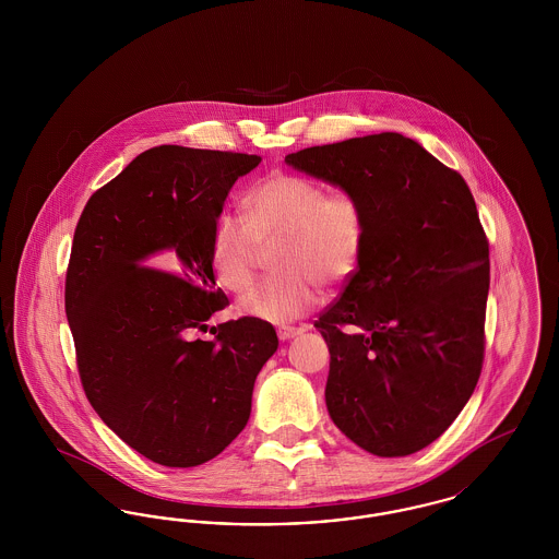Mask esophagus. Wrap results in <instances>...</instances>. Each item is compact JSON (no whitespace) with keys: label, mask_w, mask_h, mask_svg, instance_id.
<instances>
[{"label":"esophagus","mask_w":559,"mask_h":559,"mask_svg":"<svg viewBox=\"0 0 559 559\" xmlns=\"http://www.w3.org/2000/svg\"><path fill=\"white\" fill-rule=\"evenodd\" d=\"M306 329H297V326H281L276 333H278V340L281 342H289L293 337H297V335H301Z\"/></svg>","instance_id":"1"}]
</instances>
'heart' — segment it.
Segmentation results:
<instances>
[{
	"label": "heart",
	"instance_id": "b5f03b06",
	"mask_svg": "<svg viewBox=\"0 0 559 559\" xmlns=\"http://www.w3.org/2000/svg\"><path fill=\"white\" fill-rule=\"evenodd\" d=\"M245 222L233 215L213 226L212 266L230 289H247L266 251L278 247V276L239 299L247 317L285 324L301 319L320 301L319 281L337 285L358 264L365 242V213L344 190L324 194L317 182L276 174L242 197Z\"/></svg>",
	"mask_w": 559,
	"mask_h": 559
}]
</instances>
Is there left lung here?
Returning <instances> with one entry per match:
<instances>
[{"instance_id": "left-lung-1", "label": "left lung", "mask_w": 559, "mask_h": 559, "mask_svg": "<svg viewBox=\"0 0 559 559\" xmlns=\"http://www.w3.org/2000/svg\"><path fill=\"white\" fill-rule=\"evenodd\" d=\"M285 163L365 213L356 272L314 322L331 354L326 411L377 456L421 451L456 419L481 371L490 264L469 187L396 132L304 148Z\"/></svg>"}]
</instances>
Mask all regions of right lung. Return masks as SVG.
Instances as JSON below:
<instances>
[{"label":"right lung","mask_w":559,"mask_h":559,"mask_svg":"<svg viewBox=\"0 0 559 559\" xmlns=\"http://www.w3.org/2000/svg\"><path fill=\"white\" fill-rule=\"evenodd\" d=\"M262 157L163 144L96 190L75 228L64 306L85 396L128 447L197 467L247 426L258 372L278 337L264 320L212 326L213 226ZM167 266V271L148 269Z\"/></svg>","instance_id":"add662e5"}]
</instances>
